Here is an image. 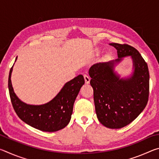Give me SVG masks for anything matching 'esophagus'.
I'll return each instance as SVG.
<instances>
[{
	"instance_id": "esophagus-1",
	"label": "esophagus",
	"mask_w": 159,
	"mask_h": 159,
	"mask_svg": "<svg viewBox=\"0 0 159 159\" xmlns=\"http://www.w3.org/2000/svg\"><path fill=\"white\" fill-rule=\"evenodd\" d=\"M84 79H85V83L86 84H88V83H90V78L88 76V75L85 74L84 75Z\"/></svg>"
}]
</instances>
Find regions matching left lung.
<instances>
[{
	"instance_id": "obj_1",
	"label": "left lung",
	"mask_w": 159,
	"mask_h": 159,
	"mask_svg": "<svg viewBox=\"0 0 159 159\" xmlns=\"http://www.w3.org/2000/svg\"><path fill=\"white\" fill-rule=\"evenodd\" d=\"M118 58L93 64L89 69L95 112L105 127L119 129L133 122L146 107L149 97V74L147 64L135 48L126 44L110 43ZM125 57L132 60L128 75L118 73L117 66Z\"/></svg>"
}]
</instances>
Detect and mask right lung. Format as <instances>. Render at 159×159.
Here are the masks:
<instances>
[{
  "label": "right lung",
  "mask_w": 159,
  "mask_h": 159,
  "mask_svg": "<svg viewBox=\"0 0 159 159\" xmlns=\"http://www.w3.org/2000/svg\"><path fill=\"white\" fill-rule=\"evenodd\" d=\"M17 59V57L15 61ZM12 70L13 66L9 74L8 89L13 108L20 119L31 127L44 132H56L65 128L71 120L76 97L85 83L82 75L66 82L50 101L35 105L22 102L15 94L11 81Z\"/></svg>",
  "instance_id": "add662e5"
}]
</instances>
